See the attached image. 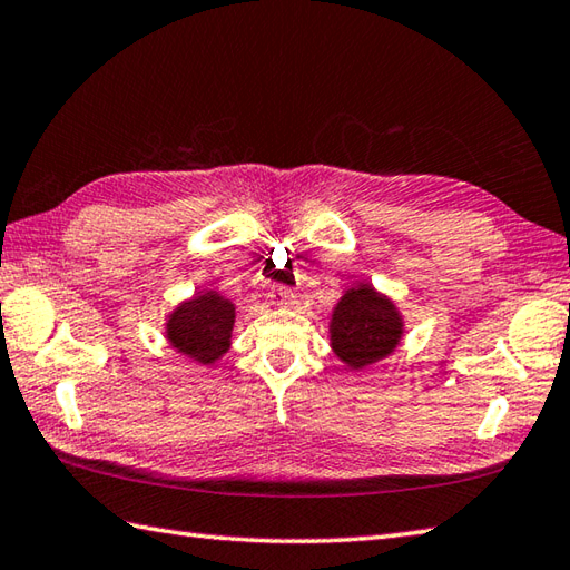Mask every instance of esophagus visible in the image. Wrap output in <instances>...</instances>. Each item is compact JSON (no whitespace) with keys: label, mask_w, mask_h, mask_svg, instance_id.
Listing matches in <instances>:
<instances>
[{"label":"esophagus","mask_w":570,"mask_h":570,"mask_svg":"<svg viewBox=\"0 0 570 570\" xmlns=\"http://www.w3.org/2000/svg\"><path fill=\"white\" fill-rule=\"evenodd\" d=\"M269 298H272V304H276V306H286V304H292V301H294V292L288 286H272Z\"/></svg>","instance_id":"esophagus-1"}]
</instances>
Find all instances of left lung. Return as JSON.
<instances>
[{
  "label": "left lung",
  "mask_w": 570,
  "mask_h": 570,
  "mask_svg": "<svg viewBox=\"0 0 570 570\" xmlns=\"http://www.w3.org/2000/svg\"><path fill=\"white\" fill-rule=\"evenodd\" d=\"M402 335V318L372 286L347 292L335 306L331 337L337 357L350 367H365L390 355Z\"/></svg>",
  "instance_id": "1"
}]
</instances>
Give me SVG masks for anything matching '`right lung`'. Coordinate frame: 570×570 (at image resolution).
Segmentation results:
<instances>
[{
    "mask_svg": "<svg viewBox=\"0 0 570 570\" xmlns=\"http://www.w3.org/2000/svg\"><path fill=\"white\" fill-rule=\"evenodd\" d=\"M233 323V304L217 294H205L188 301L168 318V341L184 355L208 365L229 347Z\"/></svg>",
    "mask_w": 570,
    "mask_h": 570,
    "instance_id": "right-lung-1",
    "label": "right lung"
}]
</instances>
